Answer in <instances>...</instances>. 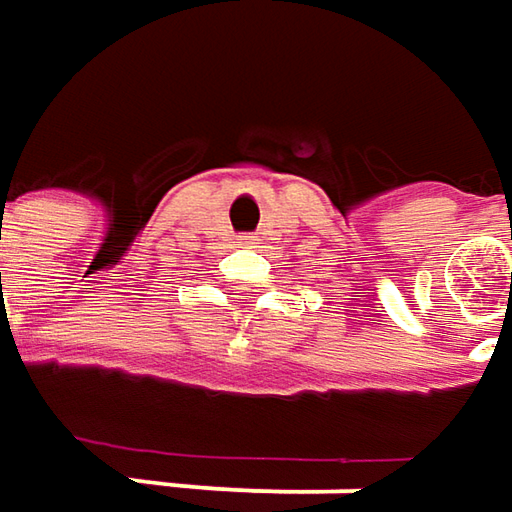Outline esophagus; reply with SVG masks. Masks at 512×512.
Wrapping results in <instances>:
<instances>
[{
    "label": "esophagus",
    "instance_id": "esophagus-1",
    "mask_svg": "<svg viewBox=\"0 0 512 512\" xmlns=\"http://www.w3.org/2000/svg\"><path fill=\"white\" fill-rule=\"evenodd\" d=\"M239 242H242V245H245V247H256V245H259V239H256V236H242Z\"/></svg>",
    "mask_w": 512,
    "mask_h": 512
}]
</instances>
